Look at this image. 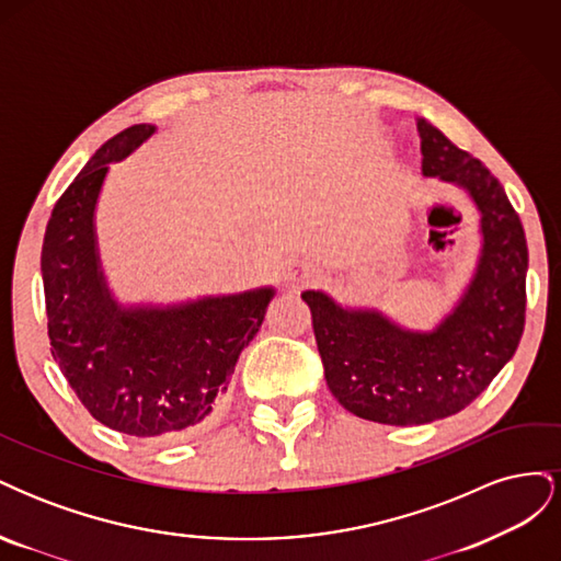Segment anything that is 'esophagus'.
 Segmentation results:
<instances>
[{
  "label": "esophagus",
  "mask_w": 561,
  "mask_h": 561,
  "mask_svg": "<svg viewBox=\"0 0 561 561\" xmlns=\"http://www.w3.org/2000/svg\"><path fill=\"white\" fill-rule=\"evenodd\" d=\"M283 278L287 283H293V285H299V283L311 278V266L304 264V262H297V260L285 262L283 264Z\"/></svg>",
  "instance_id": "obj_1"
}]
</instances>
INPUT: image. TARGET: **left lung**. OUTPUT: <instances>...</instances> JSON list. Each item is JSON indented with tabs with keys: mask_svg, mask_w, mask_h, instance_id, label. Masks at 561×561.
<instances>
[{
	"mask_svg": "<svg viewBox=\"0 0 561 561\" xmlns=\"http://www.w3.org/2000/svg\"><path fill=\"white\" fill-rule=\"evenodd\" d=\"M416 128L423 175L461 186L480 210L478 268L454 311L433 332H412L375 309L301 293L332 396L351 414L388 426L461 412L515 355L526 311L529 250L501 182L426 118Z\"/></svg>",
	"mask_w": 561,
	"mask_h": 561,
	"instance_id": "left-lung-1",
	"label": "left lung"
}]
</instances>
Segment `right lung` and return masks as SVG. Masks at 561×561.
Here are the masks:
<instances>
[{
	"label": "right lung",
	"mask_w": 561,
	"mask_h": 561,
	"mask_svg": "<svg viewBox=\"0 0 561 561\" xmlns=\"http://www.w3.org/2000/svg\"><path fill=\"white\" fill-rule=\"evenodd\" d=\"M154 130L135 124L114 135L67 186L46 225L42 278L50 353L81 404L112 431L165 443L210 421L274 287L171 307L114 299L95 241L98 196L110 163Z\"/></svg>",
	"instance_id": "add662e5"
}]
</instances>
